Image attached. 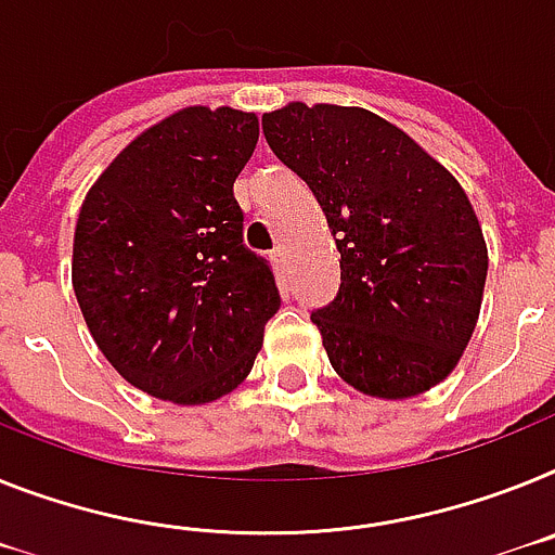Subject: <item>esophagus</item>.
Masks as SVG:
<instances>
[{"mask_svg": "<svg viewBox=\"0 0 555 555\" xmlns=\"http://www.w3.org/2000/svg\"><path fill=\"white\" fill-rule=\"evenodd\" d=\"M270 259L276 264H287V250L285 248H276L273 254H270Z\"/></svg>", "mask_w": 555, "mask_h": 555, "instance_id": "esophagus-1", "label": "esophagus"}]
</instances>
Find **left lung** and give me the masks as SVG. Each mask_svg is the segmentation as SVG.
Listing matches in <instances>:
<instances>
[{
    "instance_id": "left-lung-1",
    "label": "left lung",
    "mask_w": 555,
    "mask_h": 555,
    "mask_svg": "<svg viewBox=\"0 0 555 555\" xmlns=\"http://www.w3.org/2000/svg\"><path fill=\"white\" fill-rule=\"evenodd\" d=\"M273 155L310 185L341 287L310 319L358 392L403 400L457 366L477 327L488 248L468 194L403 129L361 106L264 112Z\"/></svg>"
}]
</instances>
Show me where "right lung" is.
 Returning <instances> with one entry per match:
<instances>
[{"label":"right lung","mask_w":555,"mask_h":555,"mask_svg":"<svg viewBox=\"0 0 555 555\" xmlns=\"http://www.w3.org/2000/svg\"><path fill=\"white\" fill-rule=\"evenodd\" d=\"M259 141L254 112L185 106L98 177L78 211L73 291L120 378L180 406L248 378L276 282L242 245L234 180Z\"/></svg>","instance_id":"1"}]
</instances>
